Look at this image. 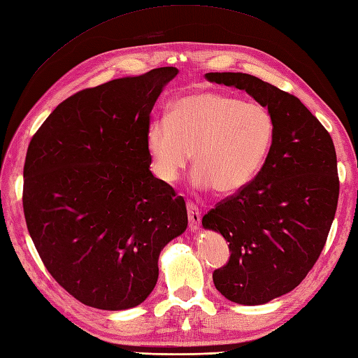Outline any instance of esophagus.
<instances>
[{
    "mask_svg": "<svg viewBox=\"0 0 358 358\" xmlns=\"http://www.w3.org/2000/svg\"><path fill=\"white\" fill-rule=\"evenodd\" d=\"M187 217L190 231H196L201 224V213L194 203H187Z\"/></svg>",
    "mask_w": 358,
    "mask_h": 358,
    "instance_id": "1",
    "label": "esophagus"
}]
</instances>
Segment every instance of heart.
Listing matches in <instances>:
<instances>
[{
  "instance_id": "obj_1",
  "label": "heart",
  "mask_w": 358,
  "mask_h": 358,
  "mask_svg": "<svg viewBox=\"0 0 358 358\" xmlns=\"http://www.w3.org/2000/svg\"><path fill=\"white\" fill-rule=\"evenodd\" d=\"M275 139L269 110L234 95L190 92L176 99L168 117L146 128V148L162 181L176 182L194 152L196 189L224 195L246 187L266 162Z\"/></svg>"
}]
</instances>
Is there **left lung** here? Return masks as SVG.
<instances>
[{"mask_svg":"<svg viewBox=\"0 0 358 358\" xmlns=\"http://www.w3.org/2000/svg\"><path fill=\"white\" fill-rule=\"evenodd\" d=\"M210 83L245 90L268 107L275 139L248 186L203 217L230 242V260L213 282L236 304L260 306L306 278L324 250L338 199L331 136L301 101L242 72H208Z\"/></svg>","mask_w":358,"mask_h":358,"instance_id":"8db88e82","label":"left lung"}]
</instances>
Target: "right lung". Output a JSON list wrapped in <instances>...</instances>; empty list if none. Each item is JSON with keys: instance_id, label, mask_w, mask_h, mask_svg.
Segmentation results:
<instances>
[{"instance_id": "add662e5", "label": "right lung", "mask_w": 358, "mask_h": 358, "mask_svg": "<svg viewBox=\"0 0 358 358\" xmlns=\"http://www.w3.org/2000/svg\"><path fill=\"white\" fill-rule=\"evenodd\" d=\"M177 68L85 89L33 136L24 215L45 268L83 304L127 310L157 284L159 255L186 231L181 196L150 171V115Z\"/></svg>"}]
</instances>
